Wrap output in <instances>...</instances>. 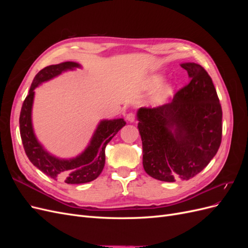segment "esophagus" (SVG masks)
<instances>
[{
  "label": "esophagus",
  "instance_id": "esophagus-1",
  "mask_svg": "<svg viewBox=\"0 0 248 248\" xmlns=\"http://www.w3.org/2000/svg\"><path fill=\"white\" fill-rule=\"evenodd\" d=\"M126 119L128 120L129 122H134L136 121V114H134V112H128V114H127V116H126Z\"/></svg>",
  "mask_w": 248,
  "mask_h": 248
}]
</instances>
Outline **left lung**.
Wrapping results in <instances>:
<instances>
[{
	"instance_id": "8db88e82",
	"label": "left lung",
	"mask_w": 248,
	"mask_h": 248,
	"mask_svg": "<svg viewBox=\"0 0 248 248\" xmlns=\"http://www.w3.org/2000/svg\"><path fill=\"white\" fill-rule=\"evenodd\" d=\"M181 66L190 81L172 101L138 112L142 166L164 182L198 175L216 155L222 137V109L212 78L199 64Z\"/></svg>"
}]
</instances>
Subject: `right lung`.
<instances>
[{
    "instance_id": "1",
    "label": "right lung",
    "mask_w": 248,
    "mask_h": 248,
    "mask_svg": "<svg viewBox=\"0 0 248 248\" xmlns=\"http://www.w3.org/2000/svg\"><path fill=\"white\" fill-rule=\"evenodd\" d=\"M79 67L78 63L64 62L50 65L36 74L29 94L22 103L19 116V131L25 152L36 168L55 180H63L67 184L88 183L100 175L106 163V147L118 131L125 126L123 119L103 120L97 127L91 142L79 156L73 159H59L50 155L37 141L33 132L31 111L34 90L39 84L46 81L65 70Z\"/></svg>"
}]
</instances>
